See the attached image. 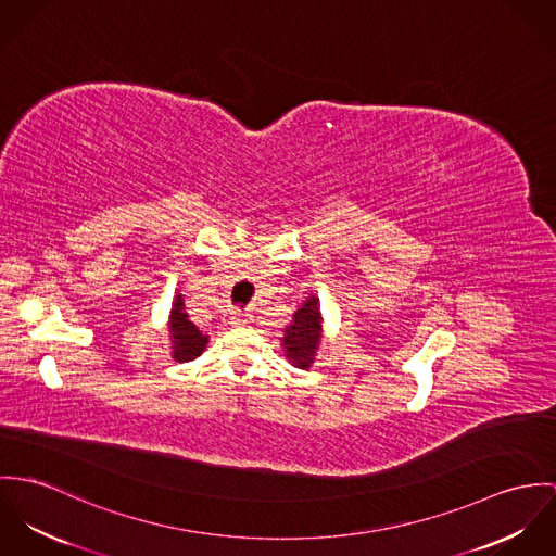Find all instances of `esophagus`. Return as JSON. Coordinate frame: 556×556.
<instances>
[{
    "label": "esophagus",
    "mask_w": 556,
    "mask_h": 556,
    "mask_svg": "<svg viewBox=\"0 0 556 556\" xmlns=\"http://www.w3.org/2000/svg\"><path fill=\"white\" fill-rule=\"evenodd\" d=\"M249 319H251V313L248 308H239V311L230 313V324L232 326H245V324H249Z\"/></svg>",
    "instance_id": "obj_1"
}]
</instances>
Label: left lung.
Masks as SVG:
<instances>
[{
    "instance_id": "8db88e82",
    "label": "left lung",
    "mask_w": 556,
    "mask_h": 556,
    "mask_svg": "<svg viewBox=\"0 0 556 556\" xmlns=\"http://www.w3.org/2000/svg\"><path fill=\"white\" fill-rule=\"evenodd\" d=\"M281 348L288 363L296 369H308L324 337V317L319 311V299L308 296L307 301L292 313V321L281 330Z\"/></svg>"
}]
</instances>
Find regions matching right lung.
I'll list each match as a JSON object with an SVG mask.
<instances>
[{
  "label": "right lung",
  "instance_id": "obj_1",
  "mask_svg": "<svg viewBox=\"0 0 556 556\" xmlns=\"http://www.w3.org/2000/svg\"><path fill=\"white\" fill-rule=\"evenodd\" d=\"M168 337H170V343H173V358L177 363L195 361L208 343V334H202L198 330V326L193 321H189L186 303H184V296L179 292L173 301V308H170V315H168Z\"/></svg>",
  "mask_w": 556,
  "mask_h": 556
}]
</instances>
